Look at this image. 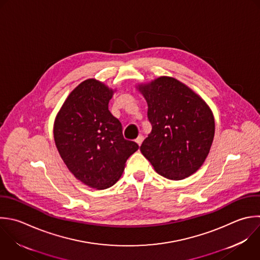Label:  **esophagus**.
<instances>
[{"label": "esophagus", "mask_w": 260, "mask_h": 260, "mask_svg": "<svg viewBox=\"0 0 260 260\" xmlns=\"http://www.w3.org/2000/svg\"><path fill=\"white\" fill-rule=\"evenodd\" d=\"M143 139H144V137H143L142 135H139V136L136 138V140H135V141H136V143L140 146V145H141V143H142V141H143Z\"/></svg>", "instance_id": "1"}]
</instances>
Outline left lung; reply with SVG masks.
Listing matches in <instances>:
<instances>
[{"label":"left lung","instance_id":"8db88e82","mask_svg":"<svg viewBox=\"0 0 260 260\" xmlns=\"http://www.w3.org/2000/svg\"><path fill=\"white\" fill-rule=\"evenodd\" d=\"M147 102L151 132L140 146L155 172L170 180L194 174L204 162L214 137L207 104L179 80L161 76L139 84Z\"/></svg>","mask_w":260,"mask_h":260}]
</instances>
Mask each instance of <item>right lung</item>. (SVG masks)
Segmentation results:
<instances>
[{
    "mask_svg": "<svg viewBox=\"0 0 260 260\" xmlns=\"http://www.w3.org/2000/svg\"><path fill=\"white\" fill-rule=\"evenodd\" d=\"M113 94L103 82L84 80L68 95L54 123L55 143L65 165L77 180L95 189L113 186L139 147L124 139L120 121L109 111Z\"/></svg>",
    "mask_w": 260,
    "mask_h": 260,
    "instance_id": "right-lung-1",
    "label": "right lung"
}]
</instances>
